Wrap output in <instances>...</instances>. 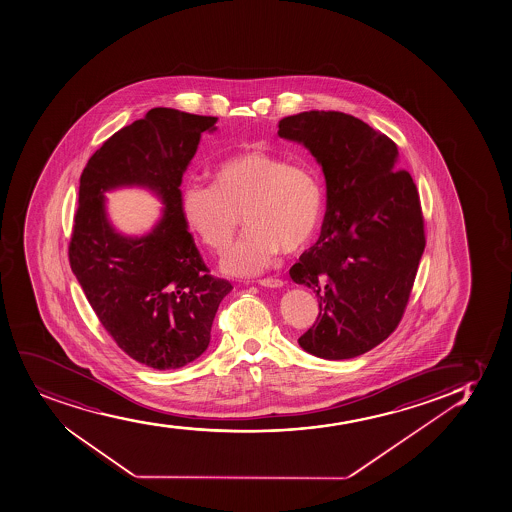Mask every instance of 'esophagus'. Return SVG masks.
<instances>
[{"instance_id": "esophagus-1", "label": "esophagus", "mask_w": 512, "mask_h": 512, "mask_svg": "<svg viewBox=\"0 0 512 512\" xmlns=\"http://www.w3.org/2000/svg\"><path fill=\"white\" fill-rule=\"evenodd\" d=\"M260 286L269 287V289H277V287L284 286V282L281 279H275V277H265V279H260Z\"/></svg>"}]
</instances>
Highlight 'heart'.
Returning a JSON list of instances; mask_svg holds the SVG:
<instances>
[{
    "label": "heart",
    "mask_w": 512,
    "mask_h": 512,
    "mask_svg": "<svg viewBox=\"0 0 512 512\" xmlns=\"http://www.w3.org/2000/svg\"><path fill=\"white\" fill-rule=\"evenodd\" d=\"M211 177L213 184H184L181 211L196 237L216 253L230 247L243 213L248 228L221 262L226 274H259L281 250L301 252L318 233L325 196L309 165L248 150L220 160Z\"/></svg>",
    "instance_id": "obj_1"
}]
</instances>
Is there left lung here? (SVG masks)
Here are the masks:
<instances>
[{"instance_id": "obj_1", "label": "left lung", "mask_w": 512, "mask_h": 512, "mask_svg": "<svg viewBox=\"0 0 512 512\" xmlns=\"http://www.w3.org/2000/svg\"><path fill=\"white\" fill-rule=\"evenodd\" d=\"M277 133L303 143L326 179L321 235L289 270L319 303L297 341L314 357H358L396 330L409 301L426 245L418 189L396 171V143L355 116L304 111Z\"/></svg>"}]
</instances>
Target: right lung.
<instances>
[{
	"label": "right lung",
	"mask_w": 512,
	"mask_h": 512,
	"mask_svg": "<svg viewBox=\"0 0 512 512\" xmlns=\"http://www.w3.org/2000/svg\"><path fill=\"white\" fill-rule=\"evenodd\" d=\"M215 116L154 108L96 150L81 174L69 262L91 308L128 357L157 370L193 362L208 348L230 282L209 274L181 211L182 174ZM147 186L165 204L143 238L118 234L106 190Z\"/></svg>",
	"instance_id": "right-lung-1"
}]
</instances>
